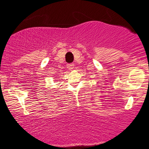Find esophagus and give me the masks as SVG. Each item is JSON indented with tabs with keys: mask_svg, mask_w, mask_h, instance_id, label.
Returning a JSON list of instances; mask_svg holds the SVG:
<instances>
[{
	"mask_svg": "<svg viewBox=\"0 0 149 149\" xmlns=\"http://www.w3.org/2000/svg\"><path fill=\"white\" fill-rule=\"evenodd\" d=\"M74 63H69L67 65V68L70 70H72L74 69Z\"/></svg>",
	"mask_w": 149,
	"mask_h": 149,
	"instance_id": "obj_1",
	"label": "esophagus"
}]
</instances>
